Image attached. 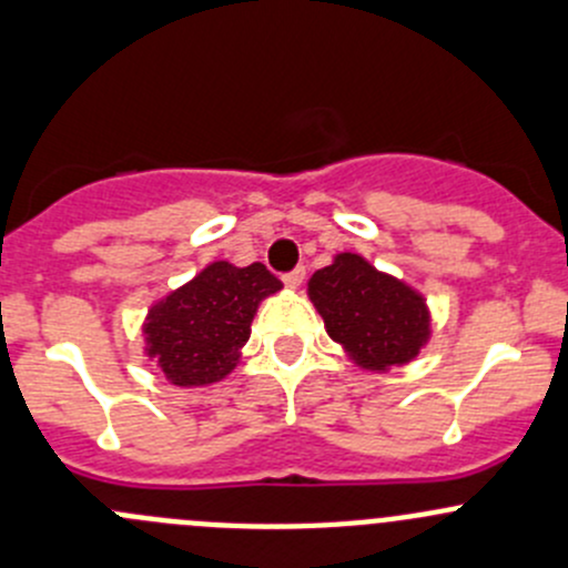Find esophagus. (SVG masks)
<instances>
[{
  "instance_id": "esophagus-1",
  "label": "esophagus",
  "mask_w": 568,
  "mask_h": 568,
  "mask_svg": "<svg viewBox=\"0 0 568 568\" xmlns=\"http://www.w3.org/2000/svg\"><path fill=\"white\" fill-rule=\"evenodd\" d=\"M302 280H305V268H294V272L285 274L283 283H285V288H300Z\"/></svg>"
}]
</instances>
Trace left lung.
<instances>
[{"instance_id":"8db88e82","label":"left lung","mask_w":568,"mask_h":568,"mask_svg":"<svg viewBox=\"0 0 568 568\" xmlns=\"http://www.w3.org/2000/svg\"><path fill=\"white\" fill-rule=\"evenodd\" d=\"M326 335L354 365L387 374L420 354L432 337V313L420 291L371 266L357 252H337L307 283Z\"/></svg>"}]
</instances>
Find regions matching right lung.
<instances>
[{
  "instance_id": "add662e5",
  "label": "right lung",
  "mask_w": 568,
  "mask_h": 568,
  "mask_svg": "<svg viewBox=\"0 0 568 568\" xmlns=\"http://www.w3.org/2000/svg\"><path fill=\"white\" fill-rule=\"evenodd\" d=\"M283 288L263 263L214 261L148 311L145 354L175 387L222 382L242 357L257 305Z\"/></svg>"
}]
</instances>
